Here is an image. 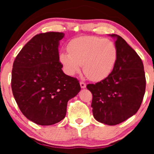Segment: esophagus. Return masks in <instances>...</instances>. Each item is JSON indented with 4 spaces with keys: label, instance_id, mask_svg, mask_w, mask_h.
I'll return each instance as SVG.
<instances>
[{
    "label": "esophagus",
    "instance_id": "34e87169",
    "mask_svg": "<svg viewBox=\"0 0 154 154\" xmlns=\"http://www.w3.org/2000/svg\"><path fill=\"white\" fill-rule=\"evenodd\" d=\"M79 84H80V87H81V88H85L86 87V84L85 82H80V83H79Z\"/></svg>",
    "mask_w": 154,
    "mask_h": 154
}]
</instances>
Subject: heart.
<instances>
[{
    "label": "heart",
    "instance_id": "obj_1",
    "mask_svg": "<svg viewBox=\"0 0 154 154\" xmlns=\"http://www.w3.org/2000/svg\"><path fill=\"white\" fill-rule=\"evenodd\" d=\"M118 59L115 43L109 39L95 36H81L72 40L68 51L61 52L59 60L66 73L74 75L83 72L88 79L100 81L111 75Z\"/></svg>",
    "mask_w": 154,
    "mask_h": 154
}]
</instances>
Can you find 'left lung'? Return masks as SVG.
I'll use <instances>...</instances> for the list:
<instances>
[{
	"label": "left lung",
	"mask_w": 154,
	"mask_h": 154,
	"mask_svg": "<svg viewBox=\"0 0 154 154\" xmlns=\"http://www.w3.org/2000/svg\"><path fill=\"white\" fill-rule=\"evenodd\" d=\"M115 38L118 59L111 75L95 84H88L93 95V116L99 122L116 125L137 113L146 91L143 63L140 56L119 35Z\"/></svg>",
	"instance_id": "obj_1"
}]
</instances>
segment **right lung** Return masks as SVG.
<instances>
[{
	"label": "right lung",
	"mask_w": 154,
	"mask_h": 154,
	"mask_svg": "<svg viewBox=\"0 0 154 154\" xmlns=\"http://www.w3.org/2000/svg\"><path fill=\"white\" fill-rule=\"evenodd\" d=\"M63 37V32H55L35 35L14 62V97L22 114L37 125L48 126L61 121L69 100L81 90L79 81L61 69L59 45Z\"/></svg>",
	"instance_id": "add662e5"
}]
</instances>
